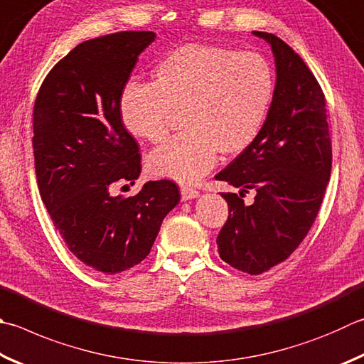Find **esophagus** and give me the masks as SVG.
<instances>
[{
	"mask_svg": "<svg viewBox=\"0 0 364 364\" xmlns=\"http://www.w3.org/2000/svg\"><path fill=\"white\" fill-rule=\"evenodd\" d=\"M181 196H182V201L195 200V198L200 196V191L195 190V188H190V187H182L181 188Z\"/></svg>",
	"mask_w": 364,
	"mask_h": 364,
	"instance_id": "esophagus-1",
	"label": "esophagus"
}]
</instances>
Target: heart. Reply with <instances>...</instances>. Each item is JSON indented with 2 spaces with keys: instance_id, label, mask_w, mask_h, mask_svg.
Segmentation results:
<instances>
[{
  "instance_id": "b5f03b06",
  "label": "heart",
  "mask_w": 364,
  "mask_h": 364,
  "mask_svg": "<svg viewBox=\"0 0 364 364\" xmlns=\"http://www.w3.org/2000/svg\"><path fill=\"white\" fill-rule=\"evenodd\" d=\"M274 75L257 53L188 44L169 53L152 73V85L132 84L120 100L123 125L136 138L160 142L173 114L183 133L155 149L150 174L195 183L217 155L244 152L257 139L269 111Z\"/></svg>"
}]
</instances>
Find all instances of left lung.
I'll use <instances>...</instances> for the list:
<instances>
[{
  "instance_id": "8db88e82",
  "label": "left lung",
  "mask_w": 364,
  "mask_h": 364,
  "mask_svg": "<svg viewBox=\"0 0 364 364\" xmlns=\"http://www.w3.org/2000/svg\"><path fill=\"white\" fill-rule=\"evenodd\" d=\"M276 87L262 132L215 176L239 193H222L228 220L217 236L225 263L252 276L282 263L309 232L331 174L325 95L303 58L271 33ZM256 195L252 205L243 196Z\"/></svg>"
}]
</instances>
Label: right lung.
I'll use <instances>...</instances> for the list:
<instances>
[{
  "label": "right lung",
  "instance_id": "1",
  "mask_svg": "<svg viewBox=\"0 0 364 364\" xmlns=\"http://www.w3.org/2000/svg\"><path fill=\"white\" fill-rule=\"evenodd\" d=\"M152 31H120L85 41L61 58L39 88L33 111L38 187L75 257L105 274L146 258L163 218L181 201L177 185L150 181L136 196L112 185L134 183L139 147L122 123L120 100Z\"/></svg>",
  "mask_w": 364,
  "mask_h": 364
}]
</instances>
